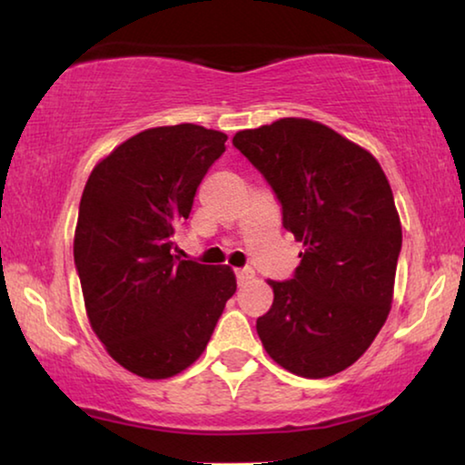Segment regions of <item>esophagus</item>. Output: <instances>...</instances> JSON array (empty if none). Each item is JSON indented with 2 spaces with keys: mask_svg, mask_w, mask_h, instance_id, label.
I'll return each mask as SVG.
<instances>
[{
  "mask_svg": "<svg viewBox=\"0 0 465 465\" xmlns=\"http://www.w3.org/2000/svg\"><path fill=\"white\" fill-rule=\"evenodd\" d=\"M234 276H237L239 284H242V282L252 281V278H253V270H252V268H237V270H234Z\"/></svg>",
  "mask_w": 465,
  "mask_h": 465,
  "instance_id": "1",
  "label": "esophagus"
}]
</instances>
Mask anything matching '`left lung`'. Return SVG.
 Returning <instances> with one entry per match:
<instances>
[{"label":"left lung","instance_id":"obj_1","mask_svg":"<svg viewBox=\"0 0 465 465\" xmlns=\"http://www.w3.org/2000/svg\"><path fill=\"white\" fill-rule=\"evenodd\" d=\"M232 145L282 205V226L303 242L291 281H268L272 307L255 328L289 372L326 378L372 345L392 303L401 223L381 163L320 123L281 118L239 131Z\"/></svg>","mask_w":465,"mask_h":465}]
</instances>
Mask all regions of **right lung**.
Returning a JSON list of instances; mask_svg holds the SVG:
<instances>
[{"label":"right lung","mask_w":465,"mask_h":465,"mask_svg":"<svg viewBox=\"0 0 465 465\" xmlns=\"http://www.w3.org/2000/svg\"><path fill=\"white\" fill-rule=\"evenodd\" d=\"M226 134L197 124L147 128L93 168L74 263L93 332L120 366L149 381L187 370L237 291L228 266L174 255L199 183Z\"/></svg>","instance_id":"obj_1"}]
</instances>
